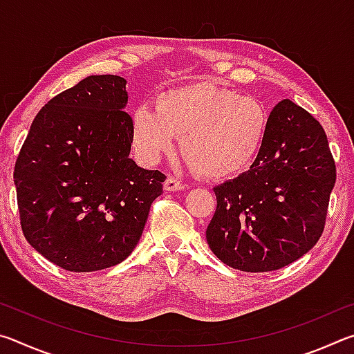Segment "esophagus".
Here are the masks:
<instances>
[{"label": "esophagus", "mask_w": 354, "mask_h": 354, "mask_svg": "<svg viewBox=\"0 0 354 354\" xmlns=\"http://www.w3.org/2000/svg\"><path fill=\"white\" fill-rule=\"evenodd\" d=\"M164 189L167 192H176V190H184L185 189V184L183 181H179V179L169 176L165 179L164 183Z\"/></svg>", "instance_id": "obj_1"}]
</instances>
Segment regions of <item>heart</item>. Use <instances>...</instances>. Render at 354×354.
I'll use <instances>...</instances> for the list:
<instances>
[{"instance_id": "heart-1", "label": "heart", "mask_w": 354, "mask_h": 354, "mask_svg": "<svg viewBox=\"0 0 354 354\" xmlns=\"http://www.w3.org/2000/svg\"><path fill=\"white\" fill-rule=\"evenodd\" d=\"M268 112L259 100L237 95L214 82L171 88L156 101V111L133 113V147L147 162H158L175 148L207 178H227L250 169L266 142Z\"/></svg>"}]
</instances>
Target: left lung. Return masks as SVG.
I'll list each match as a JSON object with an SVG mask.
<instances>
[{
    "label": "left lung",
    "mask_w": 354,
    "mask_h": 354,
    "mask_svg": "<svg viewBox=\"0 0 354 354\" xmlns=\"http://www.w3.org/2000/svg\"><path fill=\"white\" fill-rule=\"evenodd\" d=\"M268 118L250 170L214 187L217 209L206 230L221 262L251 273L289 266L319 242L335 183L325 129L308 111L283 100Z\"/></svg>",
    "instance_id": "8db88e82"
}]
</instances>
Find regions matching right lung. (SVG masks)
I'll list each match as a JSON object with an SVG mask.
<instances>
[{
    "label": "right lung",
    "instance_id": "obj_1",
    "mask_svg": "<svg viewBox=\"0 0 354 354\" xmlns=\"http://www.w3.org/2000/svg\"><path fill=\"white\" fill-rule=\"evenodd\" d=\"M127 81L87 76L35 115L14 170L20 225L34 250L68 272L133 253L165 175L129 159Z\"/></svg>",
    "mask_w": 354,
    "mask_h": 354
}]
</instances>
